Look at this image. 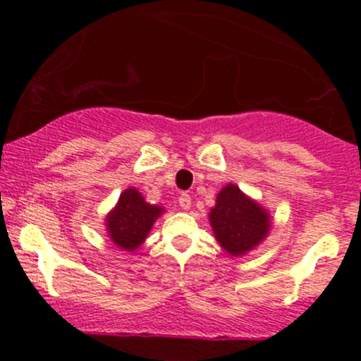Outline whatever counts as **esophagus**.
I'll list each match as a JSON object with an SVG mask.
<instances>
[{"mask_svg": "<svg viewBox=\"0 0 361 361\" xmlns=\"http://www.w3.org/2000/svg\"><path fill=\"white\" fill-rule=\"evenodd\" d=\"M178 204H180V207L183 210H188L190 207H192V197L186 193H181L180 198H178Z\"/></svg>", "mask_w": 361, "mask_h": 361, "instance_id": "1", "label": "esophagus"}]
</instances>
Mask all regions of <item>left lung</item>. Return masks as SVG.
Segmentation results:
<instances>
[{"instance_id":"8db88e82","label":"left lung","mask_w":361,"mask_h":361,"mask_svg":"<svg viewBox=\"0 0 361 361\" xmlns=\"http://www.w3.org/2000/svg\"><path fill=\"white\" fill-rule=\"evenodd\" d=\"M209 221L222 250L235 258L258 247L273 224L268 209L234 183H227L217 193Z\"/></svg>"}]
</instances>
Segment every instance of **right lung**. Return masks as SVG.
Wrapping results in <instances>:
<instances>
[{"mask_svg":"<svg viewBox=\"0 0 361 361\" xmlns=\"http://www.w3.org/2000/svg\"><path fill=\"white\" fill-rule=\"evenodd\" d=\"M163 214L164 207L149 204L137 188L128 186L106 214V235L118 250L134 252L142 246L154 222Z\"/></svg>","mask_w":361,"mask_h":361,"instance_id":"add662e5","label":"right lung"}]
</instances>
